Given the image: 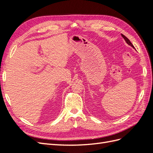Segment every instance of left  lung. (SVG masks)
I'll use <instances>...</instances> for the list:
<instances>
[{"label": "left lung", "instance_id": "obj_1", "mask_svg": "<svg viewBox=\"0 0 153 153\" xmlns=\"http://www.w3.org/2000/svg\"><path fill=\"white\" fill-rule=\"evenodd\" d=\"M121 35H122V36H123V38L124 39H125V41H126V43H127L128 45H131L133 48H135V47H134V46L132 45V43L130 42V41L129 40V39H128V38H126V36H124V35H123V34H121Z\"/></svg>", "mask_w": 153, "mask_h": 153}]
</instances>
